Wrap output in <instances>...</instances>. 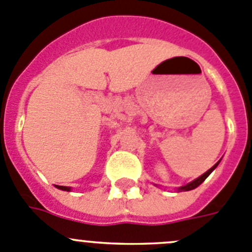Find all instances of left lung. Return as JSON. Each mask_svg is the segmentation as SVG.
Instances as JSON below:
<instances>
[{"mask_svg": "<svg viewBox=\"0 0 252 252\" xmlns=\"http://www.w3.org/2000/svg\"><path fill=\"white\" fill-rule=\"evenodd\" d=\"M218 165H219V161H218V163L215 164V165L213 166V168H210V169H209V170L206 171V173H204L203 175H201V176H199V178H197V179H195L194 182H191V183H189V184L184 185V187L179 188V190H180V191H189V190H192V189H195V188H197V187H199V185H200L201 183H203L204 180H205L206 178H208V176L210 175V174H211V171H213L214 169H215L216 166H218Z\"/></svg>", "mask_w": 252, "mask_h": 252, "instance_id": "8db88e82", "label": "left lung"}]
</instances>
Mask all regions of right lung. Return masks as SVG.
Masks as SVG:
<instances>
[{"label": "right lung", "mask_w": 252, "mask_h": 252, "mask_svg": "<svg viewBox=\"0 0 252 252\" xmlns=\"http://www.w3.org/2000/svg\"><path fill=\"white\" fill-rule=\"evenodd\" d=\"M56 187H57L58 189H61V190H65V191H69V190H70V188H68V187H60V185H56Z\"/></svg>", "instance_id": "1"}]
</instances>
